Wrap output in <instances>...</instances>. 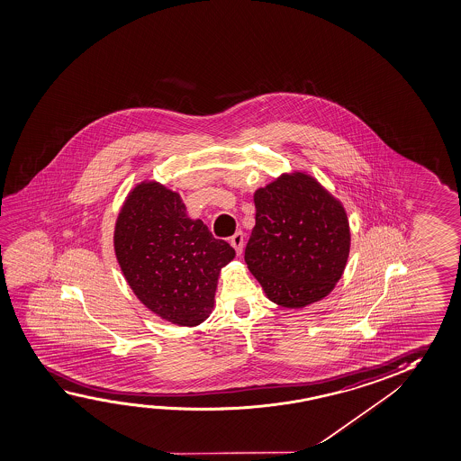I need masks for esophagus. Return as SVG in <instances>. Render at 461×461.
I'll return each instance as SVG.
<instances>
[{"instance_id": "1", "label": "esophagus", "mask_w": 461, "mask_h": 461, "mask_svg": "<svg viewBox=\"0 0 461 461\" xmlns=\"http://www.w3.org/2000/svg\"><path fill=\"white\" fill-rule=\"evenodd\" d=\"M230 245L234 247L237 255H240L241 251H243V245H245L243 234H241V232H235V234L230 237Z\"/></svg>"}]
</instances>
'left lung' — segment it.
<instances>
[{
    "mask_svg": "<svg viewBox=\"0 0 461 461\" xmlns=\"http://www.w3.org/2000/svg\"><path fill=\"white\" fill-rule=\"evenodd\" d=\"M245 263L269 300L300 309L343 276L351 232L343 205L314 177L296 173L256 190Z\"/></svg>",
    "mask_w": 461,
    "mask_h": 461,
    "instance_id": "left-lung-1",
    "label": "left lung"
}]
</instances>
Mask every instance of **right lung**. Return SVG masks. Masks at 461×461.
<instances>
[{
	"label": "right lung",
	"mask_w": 461,
	"mask_h": 461,
	"mask_svg": "<svg viewBox=\"0 0 461 461\" xmlns=\"http://www.w3.org/2000/svg\"><path fill=\"white\" fill-rule=\"evenodd\" d=\"M113 243L134 294L181 327H195L210 315L221 267L235 256L202 221L187 218L179 194L158 183L132 189L118 214Z\"/></svg>",
	"instance_id": "1"
}]
</instances>
